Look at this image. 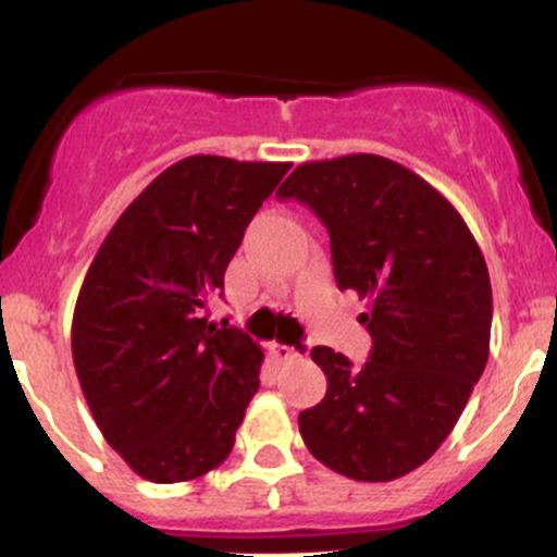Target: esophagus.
Instances as JSON below:
<instances>
[{
	"label": "esophagus",
	"instance_id": "obj_1",
	"mask_svg": "<svg viewBox=\"0 0 557 557\" xmlns=\"http://www.w3.org/2000/svg\"><path fill=\"white\" fill-rule=\"evenodd\" d=\"M269 354H272L274 359H280V362H290V359L301 357V354H298L296 348L285 346V344H269Z\"/></svg>",
	"mask_w": 557,
	"mask_h": 557
}]
</instances>
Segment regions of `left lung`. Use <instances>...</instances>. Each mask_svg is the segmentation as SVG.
<instances>
[{
    "instance_id": "obj_1",
    "label": "left lung",
    "mask_w": 557,
    "mask_h": 557,
    "mask_svg": "<svg viewBox=\"0 0 557 557\" xmlns=\"http://www.w3.org/2000/svg\"><path fill=\"white\" fill-rule=\"evenodd\" d=\"M277 195L320 216L335 283L370 301L364 368L311 348L327 394L298 414L304 444L346 479H401L442 447L486 368L484 253L436 187L372 152L301 163Z\"/></svg>"
}]
</instances>
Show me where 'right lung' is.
<instances>
[{"label":"right lung","mask_w":557,"mask_h":557,"mask_svg":"<svg viewBox=\"0 0 557 557\" xmlns=\"http://www.w3.org/2000/svg\"><path fill=\"white\" fill-rule=\"evenodd\" d=\"M288 169L222 156L174 163L121 213L84 277L73 368L106 442L152 484L206 475L235 447L264 351L203 314Z\"/></svg>","instance_id":"1"}]
</instances>
